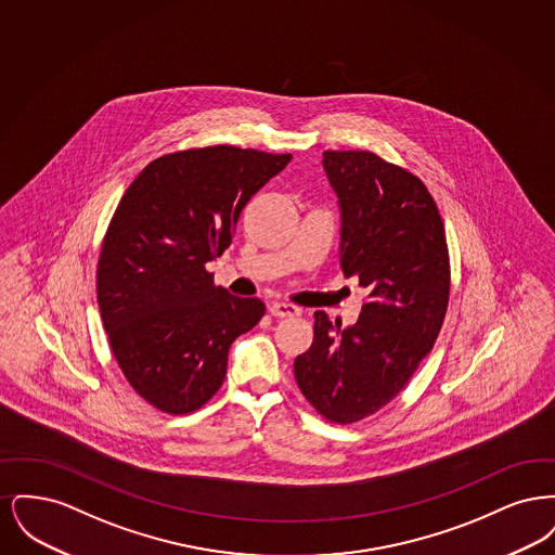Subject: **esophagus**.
<instances>
[{
    "instance_id": "esophagus-1",
    "label": "esophagus",
    "mask_w": 555,
    "mask_h": 555,
    "mask_svg": "<svg viewBox=\"0 0 555 555\" xmlns=\"http://www.w3.org/2000/svg\"><path fill=\"white\" fill-rule=\"evenodd\" d=\"M270 314L276 318H291V317H299V308L297 306H293V304H287V301H272L270 304Z\"/></svg>"
}]
</instances>
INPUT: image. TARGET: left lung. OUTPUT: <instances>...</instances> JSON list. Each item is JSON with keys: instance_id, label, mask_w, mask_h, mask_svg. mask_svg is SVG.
<instances>
[{"instance_id": "left-lung-1", "label": "left lung", "mask_w": 555, "mask_h": 555, "mask_svg": "<svg viewBox=\"0 0 555 555\" xmlns=\"http://www.w3.org/2000/svg\"><path fill=\"white\" fill-rule=\"evenodd\" d=\"M341 208V268L369 291L341 328L314 314V341L295 380L318 414L366 418L408 385L430 353L449 304V251L437 204L418 177L372 152H324Z\"/></svg>"}]
</instances>
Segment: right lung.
<instances>
[{
    "label": "right lung",
    "mask_w": 555,
    "mask_h": 555,
    "mask_svg": "<svg viewBox=\"0 0 555 555\" xmlns=\"http://www.w3.org/2000/svg\"><path fill=\"white\" fill-rule=\"evenodd\" d=\"M291 162L214 145L150 162L114 211L98 262L112 353L147 403L189 414L227 376L229 349L264 317L258 297L214 285L206 264L231 245L247 202Z\"/></svg>",
    "instance_id": "obj_1"
}]
</instances>
